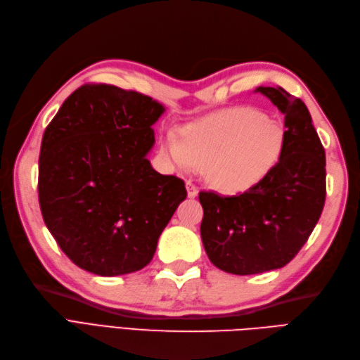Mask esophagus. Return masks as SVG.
Masks as SVG:
<instances>
[{"label": "esophagus", "mask_w": 360, "mask_h": 360, "mask_svg": "<svg viewBox=\"0 0 360 360\" xmlns=\"http://www.w3.org/2000/svg\"><path fill=\"white\" fill-rule=\"evenodd\" d=\"M186 189H188V197L189 198H195L198 195V188L195 186V184L191 180L186 183Z\"/></svg>", "instance_id": "obj_1"}]
</instances>
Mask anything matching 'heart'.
Wrapping results in <instances>:
<instances>
[{"mask_svg":"<svg viewBox=\"0 0 360 360\" xmlns=\"http://www.w3.org/2000/svg\"><path fill=\"white\" fill-rule=\"evenodd\" d=\"M284 143V127L276 120L230 108L191 126L186 139L169 132L162 151L180 169L207 167V181L214 189L236 193L252 188L275 167Z\"/></svg>","mask_w":360,"mask_h":360,"instance_id":"obj_1","label":"heart"}]
</instances>
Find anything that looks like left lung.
Segmentation results:
<instances>
[{
	"mask_svg": "<svg viewBox=\"0 0 360 360\" xmlns=\"http://www.w3.org/2000/svg\"><path fill=\"white\" fill-rule=\"evenodd\" d=\"M255 91L285 115L278 163L240 195L200 192L204 249L217 269L233 275L288 264L317 225L326 200V155L307 105L281 86Z\"/></svg>",
	"mask_w": 360,
	"mask_h": 360,
	"instance_id": "left-lung-1",
	"label": "left lung"
}]
</instances>
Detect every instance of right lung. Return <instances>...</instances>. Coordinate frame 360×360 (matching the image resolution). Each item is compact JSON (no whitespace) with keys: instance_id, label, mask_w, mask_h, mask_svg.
Returning <instances> with one entry per match:
<instances>
[{"instance_id":"obj_1","label":"right lung","mask_w":360,"mask_h":360,"mask_svg":"<svg viewBox=\"0 0 360 360\" xmlns=\"http://www.w3.org/2000/svg\"><path fill=\"white\" fill-rule=\"evenodd\" d=\"M165 111L132 90L89 84L48 124L39 159L43 221L73 263L118 276L146 267L159 236L186 198L184 181L147 159Z\"/></svg>"}]
</instances>
